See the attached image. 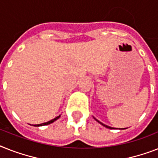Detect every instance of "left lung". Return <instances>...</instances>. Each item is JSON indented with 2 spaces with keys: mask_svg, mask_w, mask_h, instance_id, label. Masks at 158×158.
Listing matches in <instances>:
<instances>
[{
  "mask_svg": "<svg viewBox=\"0 0 158 158\" xmlns=\"http://www.w3.org/2000/svg\"><path fill=\"white\" fill-rule=\"evenodd\" d=\"M94 119H95V120H96V121H97V122H98V123H99L100 124H101V125H102V126H104V127H106V128H110V129H113V128H114V127H109V126L106 125V124L102 123H101V122H100V121H98V120H97V119L95 118H94ZM122 129H125V128H122Z\"/></svg>",
  "mask_w": 158,
  "mask_h": 158,
  "instance_id": "8db88e82",
  "label": "left lung"
}]
</instances>
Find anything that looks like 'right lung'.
<instances>
[{
	"label": "right lung",
	"mask_w": 158,
	"mask_h": 158,
	"mask_svg": "<svg viewBox=\"0 0 158 158\" xmlns=\"http://www.w3.org/2000/svg\"><path fill=\"white\" fill-rule=\"evenodd\" d=\"M60 117H61V115H59V116L56 117V118H55L52 119V120H50V121L47 122V123H41V124H36V125H32V126H34V127H41V126L48 125V124L52 123H53V122H55V121H56V120H57V119H58L59 118H60Z\"/></svg>",
	"instance_id": "1"
}]
</instances>
